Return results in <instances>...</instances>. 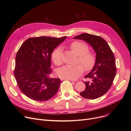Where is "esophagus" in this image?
<instances>
[{
    "mask_svg": "<svg viewBox=\"0 0 131 131\" xmlns=\"http://www.w3.org/2000/svg\"><path fill=\"white\" fill-rule=\"evenodd\" d=\"M69 80V81H75L74 80H71V79H61V80Z\"/></svg>",
    "mask_w": 131,
    "mask_h": 131,
    "instance_id": "obj_1",
    "label": "esophagus"
}]
</instances>
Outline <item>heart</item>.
I'll return each mask as SVG.
<instances>
[{
	"mask_svg": "<svg viewBox=\"0 0 131 131\" xmlns=\"http://www.w3.org/2000/svg\"><path fill=\"white\" fill-rule=\"evenodd\" d=\"M70 49L79 56L78 64L75 66L66 65L57 71V74L61 79L75 80L83 73L84 68L86 71L91 70L95 63V55L89 51L88 46L81 41H74L70 45ZM61 48L57 47L51 53V58L56 65L62 64Z\"/></svg>",
	"mask_w": 131,
	"mask_h": 131,
	"instance_id": "1",
	"label": "heart"
}]
</instances>
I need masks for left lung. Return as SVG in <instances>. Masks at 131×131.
Returning <instances> with one entry per match:
<instances>
[{
  "label": "left lung",
  "instance_id": "1",
  "mask_svg": "<svg viewBox=\"0 0 131 131\" xmlns=\"http://www.w3.org/2000/svg\"><path fill=\"white\" fill-rule=\"evenodd\" d=\"M74 39L85 41L96 53L94 66L85 77L91 79V82H84L86 87L80 95L89 99L99 98L109 90L115 77L116 67L114 53L106 40L99 36L82 33Z\"/></svg>",
  "mask_w": 131,
  "mask_h": 131
}]
</instances>
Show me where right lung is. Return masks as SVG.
Returning a JSON list of instances; mask_svg holds the SVG:
<instances>
[{
	"label": "right lung",
	"mask_w": 131,
	"mask_h": 131,
	"mask_svg": "<svg viewBox=\"0 0 131 131\" xmlns=\"http://www.w3.org/2000/svg\"><path fill=\"white\" fill-rule=\"evenodd\" d=\"M66 37L30 38L20 46L16 56L14 76L19 89L26 97L43 101L56 94L61 81L49 77L51 53Z\"/></svg>",
	"instance_id": "add662e5"
}]
</instances>
